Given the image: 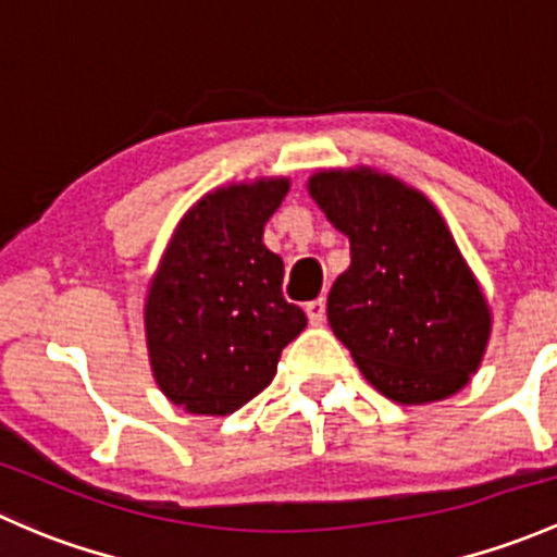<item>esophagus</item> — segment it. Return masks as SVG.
<instances>
[{
	"mask_svg": "<svg viewBox=\"0 0 557 557\" xmlns=\"http://www.w3.org/2000/svg\"><path fill=\"white\" fill-rule=\"evenodd\" d=\"M306 313H308V321H311V324H321V321H324V317H326V300H324V297L306 302Z\"/></svg>",
	"mask_w": 557,
	"mask_h": 557,
	"instance_id": "34e87169",
	"label": "esophagus"
}]
</instances>
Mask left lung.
<instances>
[{
  "label": "left lung",
  "mask_w": 557,
  "mask_h": 557,
  "mask_svg": "<svg viewBox=\"0 0 557 557\" xmlns=\"http://www.w3.org/2000/svg\"><path fill=\"white\" fill-rule=\"evenodd\" d=\"M351 240L326 319L362 375L394 403L423 405L467 386L483 359L491 311L448 225L403 182L370 169L308 182Z\"/></svg>",
  "instance_id": "left-lung-1"
}]
</instances>
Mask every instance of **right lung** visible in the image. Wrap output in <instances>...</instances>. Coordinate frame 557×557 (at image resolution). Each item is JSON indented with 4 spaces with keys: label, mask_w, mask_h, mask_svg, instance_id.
<instances>
[{
    "label": "right lung",
    "mask_w": 557,
    "mask_h": 557,
    "mask_svg": "<svg viewBox=\"0 0 557 557\" xmlns=\"http://www.w3.org/2000/svg\"><path fill=\"white\" fill-rule=\"evenodd\" d=\"M286 190V180H260L203 195L165 249L147 295V348L160 392L185 410H238L306 330L281 292L284 262L262 244Z\"/></svg>",
    "instance_id": "add662e5"
}]
</instances>
